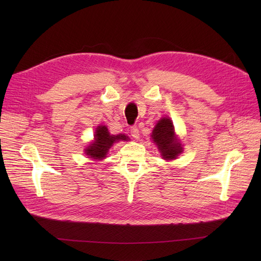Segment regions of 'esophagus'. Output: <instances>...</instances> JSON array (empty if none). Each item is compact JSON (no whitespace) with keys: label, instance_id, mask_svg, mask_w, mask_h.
Returning <instances> with one entry per match:
<instances>
[{"label":"esophagus","instance_id":"obj_1","mask_svg":"<svg viewBox=\"0 0 261 261\" xmlns=\"http://www.w3.org/2000/svg\"><path fill=\"white\" fill-rule=\"evenodd\" d=\"M130 134H132L133 138H135V139L139 138V129L137 127H132L130 128Z\"/></svg>","mask_w":261,"mask_h":261}]
</instances>
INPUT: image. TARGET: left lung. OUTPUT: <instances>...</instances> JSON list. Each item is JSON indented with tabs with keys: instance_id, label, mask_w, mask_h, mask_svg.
<instances>
[{
	"instance_id": "left-lung-1",
	"label": "left lung",
	"mask_w": 261,
	"mask_h": 261,
	"mask_svg": "<svg viewBox=\"0 0 261 261\" xmlns=\"http://www.w3.org/2000/svg\"><path fill=\"white\" fill-rule=\"evenodd\" d=\"M153 143L164 160H174L183 152V147L175 135L174 126L170 117H162L158 121L151 134Z\"/></svg>"
}]
</instances>
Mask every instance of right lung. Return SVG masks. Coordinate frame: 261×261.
<instances>
[{
	"label": "right lung",
	"mask_w": 261,
	"mask_h": 261,
	"mask_svg": "<svg viewBox=\"0 0 261 261\" xmlns=\"http://www.w3.org/2000/svg\"><path fill=\"white\" fill-rule=\"evenodd\" d=\"M129 138L120 134V135H111L109 133L108 127L105 125H100L97 127L96 133H94V140L85 149V153L88 155L90 159L93 160H102L107 158L110 148L113 144L117 143L120 140L127 141Z\"/></svg>",
	"instance_id": "1"
}]
</instances>
